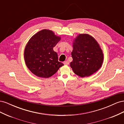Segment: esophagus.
<instances>
[{
  "label": "esophagus",
  "instance_id": "esophagus-1",
  "mask_svg": "<svg viewBox=\"0 0 124 124\" xmlns=\"http://www.w3.org/2000/svg\"><path fill=\"white\" fill-rule=\"evenodd\" d=\"M63 63H64V65H68L69 64V62L68 61H66L63 62Z\"/></svg>",
  "mask_w": 124,
  "mask_h": 124
}]
</instances>
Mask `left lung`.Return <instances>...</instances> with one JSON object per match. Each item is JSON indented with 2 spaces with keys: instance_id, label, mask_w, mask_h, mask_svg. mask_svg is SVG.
Returning <instances> with one entry per match:
<instances>
[{
  "instance_id": "left-lung-1",
  "label": "left lung",
  "mask_w": 124,
  "mask_h": 124,
  "mask_svg": "<svg viewBox=\"0 0 124 124\" xmlns=\"http://www.w3.org/2000/svg\"><path fill=\"white\" fill-rule=\"evenodd\" d=\"M73 59L70 67L74 73L81 77H89L102 66L103 54L99 44L88 34H80L73 44Z\"/></svg>"
}]
</instances>
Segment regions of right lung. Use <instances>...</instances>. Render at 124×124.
<instances>
[{
	"instance_id": "add662e5",
	"label": "right lung",
	"mask_w": 124,
	"mask_h": 124,
	"mask_svg": "<svg viewBox=\"0 0 124 124\" xmlns=\"http://www.w3.org/2000/svg\"><path fill=\"white\" fill-rule=\"evenodd\" d=\"M61 40L50 30L43 29L30 39L25 47L24 59L31 72L40 78L54 75L63 65L58 61V55L53 47Z\"/></svg>"
}]
</instances>
